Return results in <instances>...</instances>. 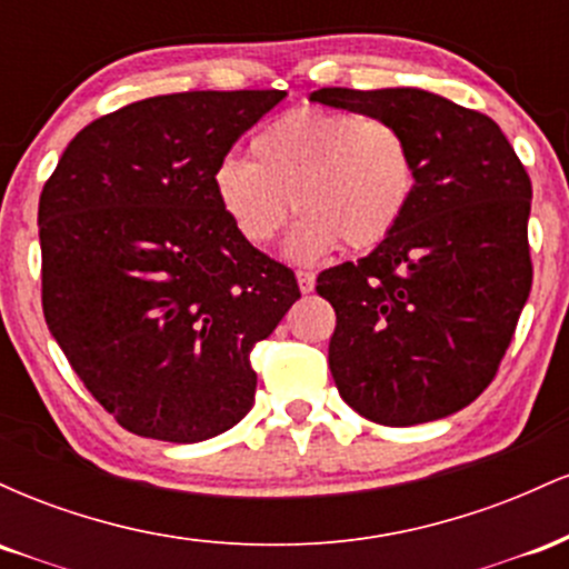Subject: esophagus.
I'll list each match as a JSON object with an SVG mask.
<instances>
[{"mask_svg": "<svg viewBox=\"0 0 569 569\" xmlns=\"http://www.w3.org/2000/svg\"><path fill=\"white\" fill-rule=\"evenodd\" d=\"M297 280H299V291L310 293L316 289V272L312 270H297Z\"/></svg>", "mask_w": 569, "mask_h": 569, "instance_id": "1", "label": "esophagus"}]
</instances>
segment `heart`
Masks as SVG:
<instances>
[{
  "mask_svg": "<svg viewBox=\"0 0 569 569\" xmlns=\"http://www.w3.org/2000/svg\"><path fill=\"white\" fill-rule=\"evenodd\" d=\"M251 160L221 158L211 173L219 208L251 246H270L291 211L293 259L342 243L369 251L398 230L417 189L411 141L396 122L345 109H291L253 133Z\"/></svg>",
  "mask_w": 569,
  "mask_h": 569,
  "instance_id": "1",
  "label": "heart"
}]
</instances>
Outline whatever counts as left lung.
Here are the masks:
<instances>
[{
    "instance_id": "left-lung-1",
    "label": "left lung",
    "mask_w": 569,
    "mask_h": 569,
    "mask_svg": "<svg viewBox=\"0 0 569 569\" xmlns=\"http://www.w3.org/2000/svg\"><path fill=\"white\" fill-rule=\"evenodd\" d=\"M310 101L407 133L417 189L398 230L316 291L337 312L339 396L390 428L441 420L495 380L532 289V184L492 117L417 88H321Z\"/></svg>"
}]
</instances>
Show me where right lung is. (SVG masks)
I'll list each match as a JSON object with an SVG mask.
<instances>
[{"instance_id":"obj_1","label":"right lung","mask_w":569,"mask_h":569,"mask_svg":"<svg viewBox=\"0 0 569 569\" xmlns=\"http://www.w3.org/2000/svg\"><path fill=\"white\" fill-rule=\"evenodd\" d=\"M283 96L189 90L128 103L84 126L44 181V321L130 433L206 441L251 409V350L299 286L234 232L211 173Z\"/></svg>"}]
</instances>
